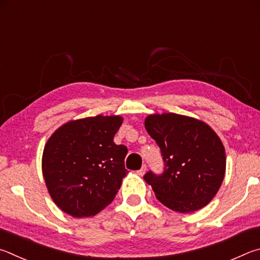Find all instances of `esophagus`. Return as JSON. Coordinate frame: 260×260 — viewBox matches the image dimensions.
Listing matches in <instances>:
<instances>
[{"label":"esophagus","mask_w":260,"mask_h":260,"mask_svg":"<svg viewBox=\"0 0 260 260\" xmlns=\"http://www.w3.org/2000/svg\"><path fill=\"white\" fill-rule=\"evenodd\" d=\"M146 169H147L146 165H144V166L142 167V169L137 171V174H138L139 176H144V175H145V172H146Z\"/></svg>","instance_id":"obj_1"}]
</instances>
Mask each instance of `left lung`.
<instances>
[{
  "label": "left lung",
  "mask_w": 260,
  "mask_h": 260,
  "mask_svg": "<svg viewBox=\"0 0 260 260\" xmlns=\"http://www.w3.org/2000/svg\"><path fill=\"white\" fill-rule=\"evenodd\" d=\"M165 162L162 175L148 171L145 181L156 199L171 210H200L219 190L226 170L225 148L203 121L175 113L152 114L145 120Z\"/></svg>",
  "instance_id": "left-lung-1"
}]
</instances>
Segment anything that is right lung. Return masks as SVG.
I'll return each instance as SVG.
<instances>
[{
  "instance_id": "1",
  "label": "right lung",
  "mask_w": 260,
  "mask_h": 260,
  "mask_svg": "<svg viewBox=\"0 0 260 260\" xmlns=\"http://www.w3.org/2000/svg\"><path fill=\"white\" fill-rule=\"evenodd\" d=\"M122 122L118 115L80 118L48 139L42 172L50 197L63 212L94 216L115 198L126 175L127 148L113 142Z\"/></svg>"
}]
</instances>
